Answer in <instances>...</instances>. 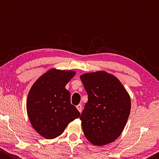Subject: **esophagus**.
I'll list each match as a JSON object with an SVG mask.
<instances>
[{"label": "esophagus", "instance_id": "34e87169", "mask_svg": "<svg viewBox=\"0 0 159 159\" xmlns=\"http://www.w3.org/2000/svg\"><path fill=\"white\" fill-rule=\"evenodd\" d=\"M82 106L81 104H79V105L77 106V108L80 113H81V111H82Z\"/></svg>", "mask_w": 159, "mask_h": 159}]
</instances>
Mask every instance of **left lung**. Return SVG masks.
<instances>
[{"mask_svg": "<svg viewBox=\"0 0 159 159\" xmlns=\"http://www.w3.org/2000/svg\"><path fill=\"white\" fill-rule=\"evenodd\" d=\"M88 95L80 120L89 142L103 146L114 142L125 129L131 109L129 93L118 78L105 71L80 76Z\"/></svg>", "mask_w": 159, "mask_h": 159, "instance_id": "left-lung-1", "label": "left lung"}]
</instances>
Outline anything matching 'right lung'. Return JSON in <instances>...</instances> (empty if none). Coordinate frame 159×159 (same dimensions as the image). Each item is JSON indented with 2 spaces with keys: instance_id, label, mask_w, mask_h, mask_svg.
Instances as JSON below:
<instances>
[{
  "instance_id": "obj_1",
  "label": "right lung",
  "mask_w": 159,
  "mask_h": 159,
  "mask_svg": "<svg viewBox=\"0 0 159 159\" xmlns=\"http://www.w3.org/2000/svg\"><path fill=\"white\" fill-rule=\"evenodd\" d=\"M76 71L55 68L43 74L32 84L27 98V112L32 127L46 139L61 135L80 113L71 104L66 84Z\"/></svg>"
}]
</instances>
